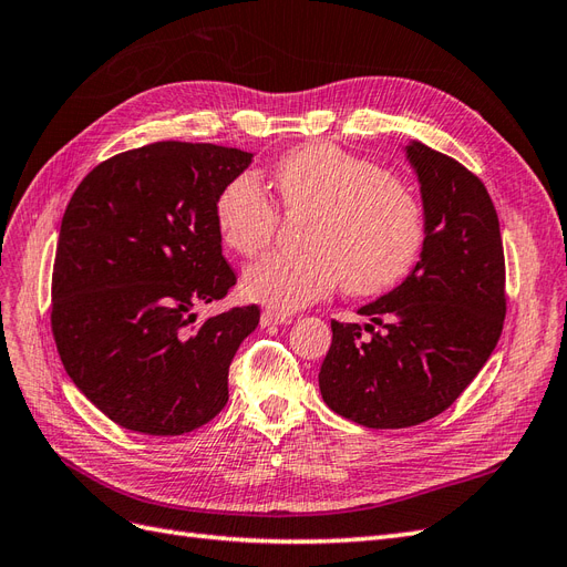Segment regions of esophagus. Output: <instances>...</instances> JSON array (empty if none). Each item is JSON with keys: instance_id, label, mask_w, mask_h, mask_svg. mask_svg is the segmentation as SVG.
Instances as JSON below:
<instances>
[{"instance_id": "34e87169", "label": "esophagus", "mask_w": 567, "mask_h": 567, "mask_svg": "<svg viewBox=\"0 0 567 567\" xmlns=\"http://www.w3.org/2000/svg\"><path fill=\"white\" fill-rule=\"evenodd\" d=\"M290 321H293V317L281 315V312H274V310H265L262 317H260L262 326H277V323H290Z\"/></svg>"}]
</instances>
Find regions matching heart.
<instances>
[{"instance_id": "heart-1", "label": "heart", "mask_w": 567, "mask_h": 567, "mask_svg": "<svg viewBox=\"0 0 567 567\" xmlns=\"http://www.w3.org/2000/svg\"><path fill=\"white\" fill-rule=\"evenodd\" d=\"M286 213H312L302 252H269L244 274L241 290L274 312H293L336 286L371 298L402 284L421 260L427 225L421 200L398 177L336 144L293 148L274 167ZM279 205L260 177L241 173L215 200L217 234L244 257L279 229Z\"/></svg>"}]
</instances>
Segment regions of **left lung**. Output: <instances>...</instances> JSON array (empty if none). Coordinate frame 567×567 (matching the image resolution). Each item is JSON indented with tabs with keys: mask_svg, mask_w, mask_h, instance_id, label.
<instances>
[{
	"mask_svg": "<svg viewBox=\"0 0 567 567\" xmlns=\"http://www.w3.org/2000/svg\"><path fill=\"white\" fill-rule=\"evenodd\" d=\"M427 238L421 260L364 326L331 321L319 371L323 402L367 427H409L442 414L485 367L506 317L504 244L494 203L468 167L411 142ZM369 330L372 336L364 337Z\"/></svg>",
	"mask_w": 567,
	"mask_h": 567,
	"instance_id": "left-lung-1",
	"label": "left lung"
}]
</instances>
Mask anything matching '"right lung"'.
Returning <instances> with one entry per match:
<instances>
[{"label": "right lung", "mask_w": 567, "mask_h": 567, "mask_svg": "<svg viewBox=\"0 0 567 567\" xmlns=\"http://www.w3.org/2000/svg\"><path fill=\"white\" fill-rule=\"evenodd\" d=\"M252 153L156 142L99 163L63 213L51 331L73 383L117 425L192 433L229 400V367L260 321L231 307L196 323L236 274L221 255L215 200Z\"/></svg>", "instance_id": "right-lung-1"}]
</instances>
